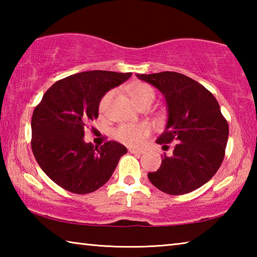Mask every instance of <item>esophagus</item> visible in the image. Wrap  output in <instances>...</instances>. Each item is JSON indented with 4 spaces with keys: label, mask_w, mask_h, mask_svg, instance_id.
<instances>
[{
    "label": "esophagus",
    "mask_w": 257,
    "mask_h": 257,
    "mask_svg": "<svg viewBox=\"0 0 257 257\" xmlns=\"http://www.w3.org/2000/svg\"><path fill=\"white\" fill-rule=\"evenodd\" d=\"M129 153L132 154H136V155H142L144 152L143 151H139V150H134V149H129Z\"/></svg>",
    "instance_id": "obj_1"
}]
</instances>
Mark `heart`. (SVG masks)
Wrapping results in <instances>:
<instances>
[{
    "mask_svg": "<svg viewBox=\"0 0 257 257\" xmlns=\"http://www.w3.org/2000/svg\"><path fill=\"white\" fill-rule=\"evenodd\" d=\"M132 96L135 103L139 104L146 101H154L155 93L154 89L147 84H138L132 89ZM112 97V92L106 93L99 102V111H105L108 102ZM151 134V127L146 123L141 124H123L115 129L114 138L122 144L132 147L141 146L145 139Z\"/></svg>",
    "mask_w": 257,
    "mask_h": 257,
    "instance_id": "obj_1",
    "label": "heart"
}]
</instances>
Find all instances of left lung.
Masks as SVG:
<instances>
[{"instance_id": "obj_1", "label": "left lung", "mask_w": 257, "mask_h": 257, "mask_svg": "<svg viewBox=\"0 0 257 257\" xmlns=\"http://www.w3.org/2000/svg\"><path fill=\"white\" fill-rule=\"evenodd\" d=\"M163 94L168 119L156 143L169 149L159 170L149 172L156 188L169 195H182L202 187L219 170L227 147L229 127L213 94L182 73L163 71L136 75Z\"/></svg>"}]
</instances>
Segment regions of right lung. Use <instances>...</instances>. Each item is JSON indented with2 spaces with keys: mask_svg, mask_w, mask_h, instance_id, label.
I'll return each mask as SVG.
<instances>
[{
  "mask_svg": "<svg viewBox=\"0 0 257 257\" xmlns=\"http://www.w3.org/2000/svg\"><path fill=\"white\" fill-rule=\"evenodd\" d=\"M132 72L94 70L63 78L52 85L35 107L32 150L51 180L75 194H89L105 185L127 149L118 142L101 147L86 143L85 124L97 119L108 90Z\"/></svg>",
  "mask_w": 257,
  "mask_h": 257,
  "instance_id": "1",
  "label": "right lung"
}]
</instances>
